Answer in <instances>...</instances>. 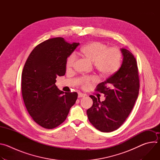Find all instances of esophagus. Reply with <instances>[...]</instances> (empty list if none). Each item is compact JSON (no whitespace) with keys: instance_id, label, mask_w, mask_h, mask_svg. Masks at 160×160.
<instances>
[{"instance_id":"1","label":"esophagus","mask_w":160,"mask_h":160,"mask_svg":"<svg viewBox=\"0 0 160 160\" xmlns=\"http://www.w3.org/2000/svg\"><path fill=\"white\" fill-rule=\"evenodd\" d=\"M85 95V94H82V93H78V97L79 98H83V97H84Z\"/></svg>"}]
</instances>
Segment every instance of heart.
I'll return each mask as SVG.
<instances>
[{"instance_id":"b5f03b06","label":"heart","mask_w":160,"mask_h":160,"mask_svg":"<svg viewBox=\"0 0 160 160\" xmlns=\"http://www.w3.org/2000/svg\"><path fill=\"white\" fill-rule=\"evenodd\" d=\"M79 54L87 59L92 61L95 69L104 78L115 74L120 69L122 64V54L116 47L107 48V45L98 41L89 42L80 49ZM77 56L75 54L68 58L66 68L68 71L71 70L75 64ZM97 82L96 77L83 78L81 82L83 88H87L91 83Z\"/></svg>"}]
</instances>
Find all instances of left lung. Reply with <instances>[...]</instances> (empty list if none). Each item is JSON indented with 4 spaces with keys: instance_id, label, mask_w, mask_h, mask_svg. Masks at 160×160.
I'll use <instances>...</instances> for the list:
<instances>
[{
    "instance_id": "1",
    "label": "left lung",
    "mask_w": 160,
    "mask_h": 160,
    "mask_svg": "<svg viewBox=\"0 0 160 160\" xmlns=\"http://www.w3.org/2000/svg\"><path fill=\"white\" fill-rule=\"evenodd\" d=\"M119 70L106 81L98 85L96 90L104 94L106 99L91 95L93 104L87 111L89 122L96 129L110 132L118 129L131 112L139 90V77L137 61L125 49Z\"/></svg>"
}]
</instances>
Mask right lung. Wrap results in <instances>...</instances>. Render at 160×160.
I'll return each mask as SVG.
<instances>
[{
	"mask_svg": "<svg viewBox=\"0 0 160 160\" xmlns=\"http://www.w3.org/2000/svg\"><path fill=\"white\" fill-rule=\"evenodd\" d=\"M79 43H68L62 37L45 40L30 54L21 75V92L26 108L40 126L52 129L66 119L78 94L65 92L55 83L66 73L68 56Z\"/></svg>",
	"mask_w": 160,
	"mask_h": 160,
	"instance_id": "1",
	"label": "right lung"
}]
</instances>
